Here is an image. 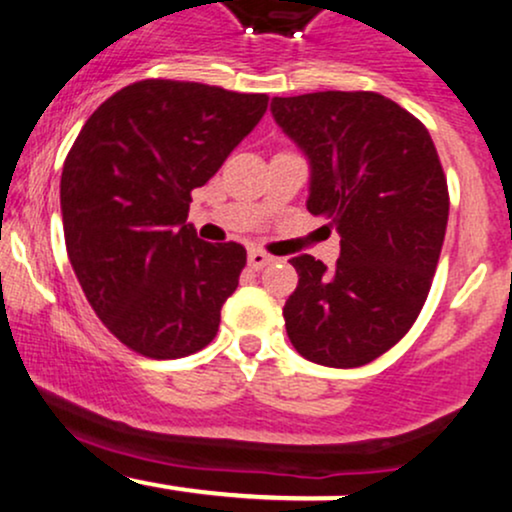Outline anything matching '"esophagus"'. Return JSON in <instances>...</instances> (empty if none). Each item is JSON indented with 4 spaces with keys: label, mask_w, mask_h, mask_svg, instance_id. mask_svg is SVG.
Here are the masks:
<instances>
[{
    "label": "esophagus",
    "mask_w": 512,
    "mask_h": 512,
    "mask_svg": "<svg viewBox=\"0 0 512 512\" xmlns=\"http://www.w3.org/2000/svg\"><path fill=\"white\" fill-rule=\"evenodd\" d=\"M272 260H274V257L267 255V252H264V250L252 248V250L248 252V264H250V269H262V267H267V264L272 262Z\"/></svg>",
    "instance_id": "esophagus-1"
}]
</instances>
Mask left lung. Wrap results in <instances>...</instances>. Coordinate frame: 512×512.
Returning a JSON list of instances; mask_svg holds the SVG:
<instances>
[{"instance_id": "1", "label": "left lung", "mask_w": 512, "mask_h": 512, "mask_svg": "<svg viewBox=\"0 0 512 512\" xmlns=\"http://www.w3.org/2000/svg\"><path fill=\"white\" fill-rule=\"evenodd\" d=\"M272 115L310 163L305 207L342 236L334 267L291 257L298 286L286 334L308 361L366 366L424 308L448 226V182L428 129L370 91L272 98Z\"/></svg>"}]
</instances>
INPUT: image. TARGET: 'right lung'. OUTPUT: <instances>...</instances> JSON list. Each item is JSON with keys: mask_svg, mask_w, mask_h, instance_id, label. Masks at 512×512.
<instances>
[{"mask_svg": "<svg viewBox=\"0 0 512 512\" xmlns=\"http://www.w3.org/2000/svg\"><path fill=\"white\" fill-rule=\"evenodd\" d=\"M264 93L146 79L110 96L62 168L64 243L86 301L137 354L182 358L219 332L245 248L204 243L190 192L255 129Z\"/></svg>", "mask_w": 512, "mask_h": 512, "instance_id": "right-lung-1", "label": "right lung"}]
</instances>
